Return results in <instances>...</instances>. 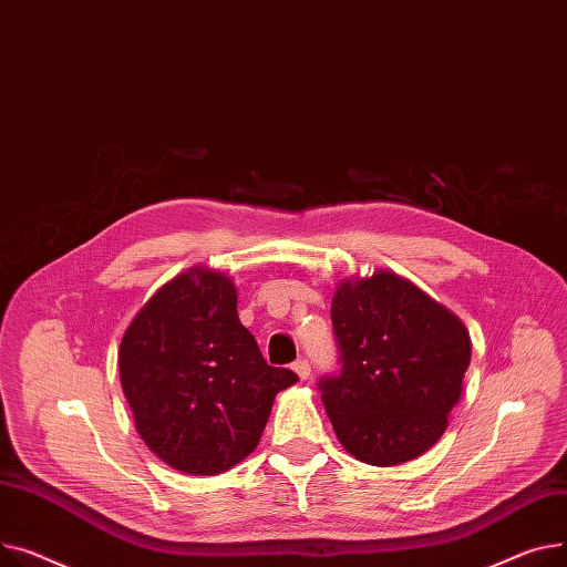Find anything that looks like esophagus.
<instances>
[{
    "instance_id": "esophagus-1",
    "label": "esophagus",
    "mask_w": 567,
    "mask_h": 567,
    "mask_svg": "<svg viewBox=\"0 0 567 567\" xmlns=\"http://www.w3.org/2000/svg\"><path fill=\"white\" fill-rule=\"evenodd\" d=\"M292 371L299 375V380H307L311 375V363L307 359H297L292 363Z\"/></svg>"
}]
</instances>
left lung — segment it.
<instances>
[{
  "label": "left lung",
  "instance_id": "obj_1",
  "mask_svg": "<svg viewBox=\"0 0 567 567\" xmlns=\"http://www.w3.org/2000/svg\"><path fill=\"white\" fill-rule=\"evenodd\" d=\"M331 324L343 369L318 389L343 449L375 467L423 455L460 401L472 361L467 327L386 270L339 284Z\"/></svg>",
  "mask_w": 567,
  "mask_h": 567
}]
</instances>
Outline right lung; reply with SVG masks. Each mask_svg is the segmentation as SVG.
Segmentation results:
<instances>
[{"instance_id":"add662e5","label":"right lung","mask_w":567,"mask_h":567,"mask_svg":"<svg viewBox=\"0 0 567 567\" xmlns=\"http://www.w3.org/2000/svg\"><path fill=\"white\" fill-rule=\"evenodd\" d=\"M125 401L146 446L169 467L215 476L260 442L275 395L297 382L262 359L238 318V292L196 265L164 284L125 329Z\"/></svg>"}]
</instances>
